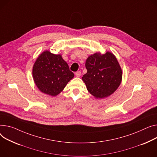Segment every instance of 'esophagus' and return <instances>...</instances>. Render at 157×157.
<instances>
[{
	"label": "esophagus",
	"instance_id": "1",
	"mask_svg": "<svg viewBox=\"0 0 157 157\" xmlns=\"http://www.w3.org/2000/svg\"><path fill=\"white\" fill-rule=\"evenodd\" d=\"M75 75L76 77H80L81 76V72L80 71H78L75 73Z\"/></svg>",
	"mask_w": 157,
	"mask_h": 157
}]
</instances>
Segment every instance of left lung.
I'll return each instance as SVG.
<instances>
[{"label":"left lung","mask_w":157,"mask_h":157,"mask_svg":"<svg viewBox=\"0 0 157 157\" xmlns=\"http://www.w3.org/2000/svg\"><path fill=\"white\" fill-rule=\"evenodd\" d=\"M87 72L82 77L88 91L94 97L102 99L111 95L120 86L122 71L112 52L90 56L85 63Z\"/></svg>","instance_id":"left-lung-1"}]
</instances>
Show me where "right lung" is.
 Listing matches in <instances>:
<instances>
[{"label":"right lung","instance_id":"right-lung-1","mask_svg":"<svg viewBox=\"0 0 157 157\" xmlns=\"http://www.w3.org/2000/svg\"><path fill=\"white\" fill-rule=\"evenodd\" d=\"M33 78L38 90L56 97L75 76L60 54L45 50L36 59L33 67Z\"/></svg>","mask_w":157,"mask_h":157}]
</instances>
